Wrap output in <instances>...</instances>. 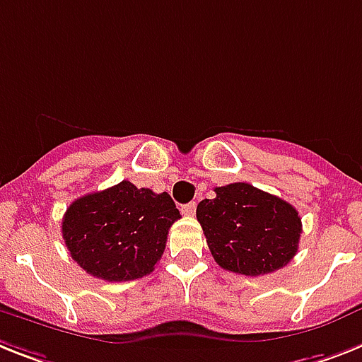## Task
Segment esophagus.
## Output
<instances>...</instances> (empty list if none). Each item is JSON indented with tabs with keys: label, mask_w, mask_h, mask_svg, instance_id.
Returning a JSON list of instances; mask_svg holds the SVG:
<instances>
[{
	"label": "esophagus",
	"mask_w": 362,
	"mask_h": 362,
	"mask_svg": "<svg viewBox=\"0 0 362 362\" xmlns=\"http://www.w3.org/2000/svg\"><path fill=\"white\" fill-rule=\"evenodd\" d=\"M181 211H183V214H187V216H194V213H196V202H190L187 203V205H183Z\"/></svg>",
	"instance_id": "1"
}]
</instances>
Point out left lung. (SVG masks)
I'll use <instances>...</instances> for the list:
<instances>
[{
  "label": "left lung",
  "mask_w": 362,
  "mask_h": 362,
  "mask_svg": "<svg viewBox=\"0 0 362 362\" xmlns=\"http://www.w3.org/2000/svg\"><path fill=\"white\" fill-rule=\"evenodd\" d=\"M213 199L196 209L209 250L223 270L264 276L292 261L301 218L291 203L250 183L214 188Z\"/></svg>",
  "instance_id": "8db88e82"
}]
</instances>
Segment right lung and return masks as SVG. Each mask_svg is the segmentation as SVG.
<instances>
[{"instance_id": "right-lung-1", "label": "right lung", "mask_w": 362, "mask_h": 362, "mask_svg": "<svg viewBox=\"0 0 362 362\" xmlns=\"http://www.w3.org/2000/svg\"><path fill=\"white\" fill-rule=\"evenodd\" d=\"M181 214L168 192L155 194L122 181L86 194L66 209L62 238L86 274L105 281H133L151 274Z\"/></svg>"}]
</instances>
